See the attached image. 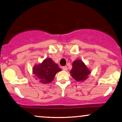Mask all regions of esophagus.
Masks as SVG:
<instances>
[{
  "label": "esophagus",
  "mask_w": 122,
  "mask_h": 122,
  "mask_svg": "<svg viewBox=\"0 0 122 122\" xmlns=\"http://www.w3.org/2000/svg\"><path fill=\"white\" fill-rule=\"evenodd\" d=\"M62 69H63V71H67V70H68V68H67V66H63L62 67Z\"/></svg>",
  "instance_id": "esophagus-1"
}]
</instances>
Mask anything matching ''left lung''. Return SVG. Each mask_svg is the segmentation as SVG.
<instances>
[{"instance_id":"1","label":"left lung","mask_w":122,"mask_h":122,"mask_svg":"<svg viewBox=\"0 0 122 122\" xmlns=\"http://www.w3.org/2000/svg\"><path fill=\"white\" fill-rule=\"evenodd\" d=\"M72 66L70 73L75 80L80 82L88 78V75L91 73V71L81 60H76L74 61Z\"/></svg>"}]
</instances>
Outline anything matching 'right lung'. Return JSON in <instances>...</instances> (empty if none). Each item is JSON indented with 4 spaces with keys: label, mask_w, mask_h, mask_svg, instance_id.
Segmentation results:
<instances>
[{
    "label": "right lung",
    "mask_w": 122,
    "mask_h": 122,
    "mask_svg": "<svg viewBox=\"0 0 122 122\" xmlns=\"http://www.w3.org/2000/svg\"><path fill=\"white\" fill-rule=\"evenodd\" d=\"M61 71L59 66L51 58L44 60L41 63L35 65L32 69L33 74L42 84H48L53 80L55 74Z\"/></svg>",
    "instance_id": "right-lung-1"
}]
</instances>
